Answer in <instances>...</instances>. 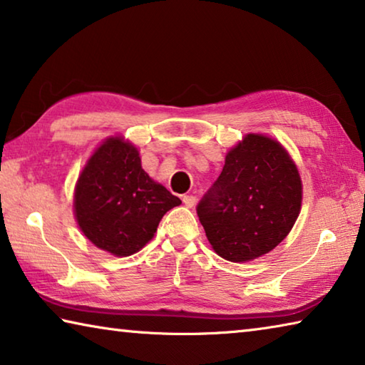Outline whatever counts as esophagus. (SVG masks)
Here are the masks:
<instances>
[{
	"label": "esophagus",
	"mask_w": 365,
	"mask_h": 365,
	"mask_svg": "<svg viewBox=\"0 0 365 365\" xmlns=\"http://www.w3.org/2000/svg\"><path fill=\"white\" fill-rule=\"evenodd\" d=\"M182 201H183V205L187 206V207H193L196 205V196H193V195H183L182 196Z\"/></svg>",
	"instance_id": "34e87169"
}]
</instances>
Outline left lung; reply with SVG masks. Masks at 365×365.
I'll return each mask as SVG.
<instances>
[{"label":"left lung","mask_w":365,"mask_h":365,"mask_svg":"<svg viewBox=\"0 0 365 365\" xmlns=\"http://www.w3.org/2000/svg\"><path fill=\"white\" fill-rule=\"evenodd\" d=\"M301 200V177L285 148L250 133L227 153L224 169L196 212L214 251L227 261L245 262L287 237Z\"/></svg>","instance_id":"obj_1"}]
</instances>
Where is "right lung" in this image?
I'll return each instance as SVG.
<instances>
[{"label":"right lung","instance_id":"right-lung-1","mask_svg":"<svg viewBox=\"0 0 365 365\" xmlns=\"http://www.w3.org/2000/svg\"><path fill=\"white\" fill-rule=\"evenodd\" d=\"M180 202L141 169L138 150L120 137L108 138L93 153L73 195L80 230L114 256L143 248L164 214Z\"/></svg>","mask_w":365,"mask_h":365}]
</instances>
